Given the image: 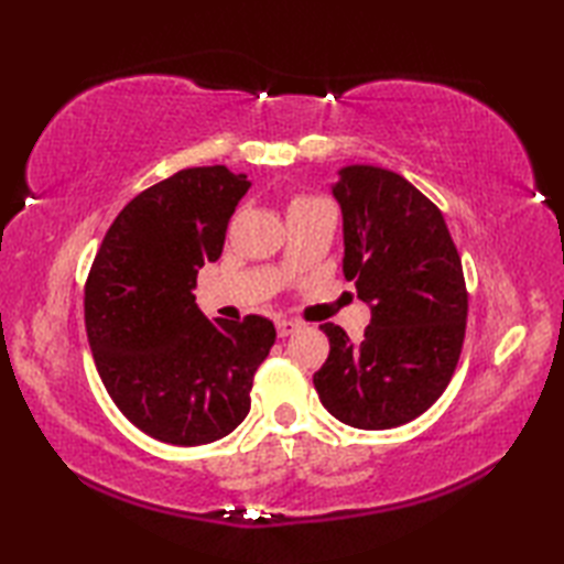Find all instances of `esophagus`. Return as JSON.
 Masks as SVG:
<instances>
[{
    "label": "esophagus",
    "instance_id": "1",
    "mask_svg": "<svg viewBox=\"0 0 564 564\" xmlns=\"http://www.w3.org/2000/svg\"><path fill=\"white\" fill-rule=\"evenodd\" d=\"M301 327H303L301 322H295V319H281L279 325H275V329H279V337H291V334H295Z\"/></svg>",
    "mask_w": 564,
    "mask_h": 564
}]
</instances>
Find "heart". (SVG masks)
Masks as SVG:
<instances>
[{"label": "heart", "mask_w": 564, "mask_h": 564, "mask_svg": "<svg viewBox=\"0 0 564 564\" xmlns=\"http://www.w3.org/2000/svg\"><path fill=\"white\" fill-rule=\"evenodd\" d=\"M305 200H315V198H295V200L291 203V206H295V203H305Z\"/></svg>", "instance_id": "1"}]
</instances>
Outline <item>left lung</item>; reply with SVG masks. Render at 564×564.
I'll return each mask as SVG.
<instances>
[{
  "label": "left lung",
  "mask_w": 564,
  "mask_h": 564,
  "mask_svg": "<svg viewBox=\"0 0 564 564\" xmlns=\"http://www.w3.org/2000/svg\"><path fill=\"white\" fill-rule=\"evenodd\" d=\"M344 275L370 305L354 344L322 325L329 356L313 382L332 416L356 429H394L434 404L458 366L467 291L441 210L404 176L370 164L339 170Z\"/></svg>",
  "instance_id": "obj_1"
}]
</instances>
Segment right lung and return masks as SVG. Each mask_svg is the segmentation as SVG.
<instances>
[{
	"label": "right lung",
	"mask_w": 564,
	"mask_h": 564,
	"mask_svg": "<svg viewBox=\"0 0 564 564\" xmlns=\"http://www.w3.org/2000/svg\"><path fill=\"white\" fill-rule=\"evenodd\" d=\"M249 186L215 164L145 188L118 213L84 285V325L106 392L128 422L172 446L213 443L245 422L254 373L275 341L271 319H208L194 295Z\"/></svg>",
	"instance_id": "add662e5"
}]
</instances>
